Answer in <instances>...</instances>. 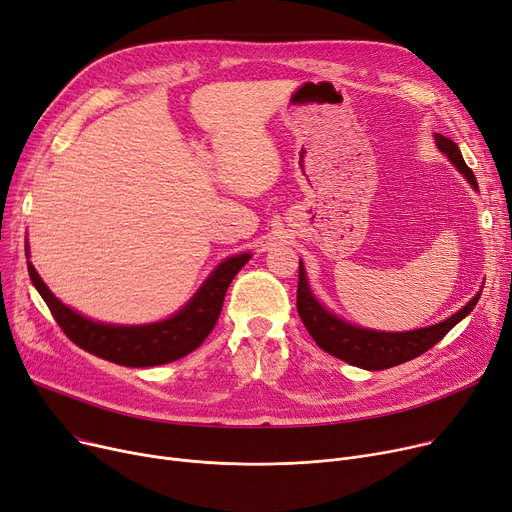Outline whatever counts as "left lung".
<instances>
[{"label": "left lung", "instance_id": "8db88e82", "mask_svg": "<svg viewBox=\"0 0 512 512\" xmlns=\"http://www.w3.org/2000/svg\"><path fill=\"white\" fill-rule=\"evenodd\" d=\"M436 143H438V149L446 153L452 164L459 168V172L465 174L471 186L477 188V180L471 168L465 164V159L459 147H456V143L442 137V134H436ZM477 301H479V294H475V297L459 313H454L446 321H440V324L429 326V328H421L413 332L365 330V328L346 324V321L338 319L336 315H332L315 301L305 278V267L299 261L297 309L307 332L317 342V346L324 348L326 353L369 371L388 369L423 355L434 344H438L456 324H459L461 319H465L475 309Z\"/></svg>", "mask_w": 512, "mask_h": 512}]
</instances>
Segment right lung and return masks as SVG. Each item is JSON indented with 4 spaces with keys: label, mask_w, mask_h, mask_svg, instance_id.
<instances>
[{
    "label": "right lung",
    "mask_w": 512,
    "mask_h": 512,
    "mask_svg": "<svg viewBox=\"0 0 512 512\" xmlns=\"http://www.w3.org/2000/svg\"><path fill=\"white\" fill-rule=\"evenodd\" d=\"M251 259L249 253L234 255L215 267L199 292L180 313L149 326L97 324L62 305L43 284L29 261V276L49 307L62 332L83 351L124 367H155L176 361L209 336L220 317L226 290L240 267Z\"/></svg>",
    "instance_id": "right-lung-1"
}]
</instances>
